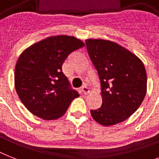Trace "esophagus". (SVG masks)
Listing matches in <instances>:
<instances>
[{
  "label": "esophagus",
  "mask_w": 159,
  "mask_h": 159,
  "mask_svg": "<svg viewBox=\"0 0 159 159\" xmlns=\"http://www.w3.org/2000/svg\"><path fill=\"white\" fill-rule=\"evenodd\" d=\"M82 92L83 94H87V93H89L90 92L89 87H87V86L85 85V86H83V87H82Z\"/></svg>",
  "instance_id": "esophagus-1"
}]
</instances>
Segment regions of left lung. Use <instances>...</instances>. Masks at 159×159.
Returning a JSON list of instances; mask_svg holds the SVG:
<instances>
[{"label":"left lung","mask_w":159,"mask_h":159,"mask_svg":"<svg viewBox=\"0 0 159 159\" xmlns=\"http://www.w3.org/2000/svg\"><path fill=\"white\" fill-rule=\"evenodd\" d=\"M88 54L97 68L102 97L92 118L104 126L123 122L143 102L147 92V74L143 62L127 48L111 40H86Z\"/></svg>","instance_id":"obj_1"}]
</instances>
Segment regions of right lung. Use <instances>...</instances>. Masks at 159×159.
Masks as SVG:
<instances>
[{
    "mask_svg": "<svg viewBox=\"0 0 159 159\" xmlns=\"http://www.w3.org/2000/svg\"><path fill=\"white\" fill-rule=\"evenodd\" d=\"M84 46L74 36H51L21 53L15 68V87L29 111L46 120L66 113L79 94L70 87L62 64L70 53Z\"/></svg>",
    "mask_w": 159,
    "mask_h": 159,
    "instance_id": "add662e5",
    "label": "right lung"
}]
</instances>
